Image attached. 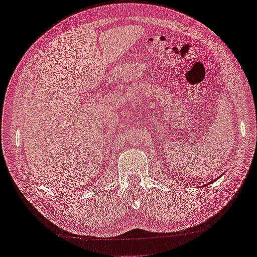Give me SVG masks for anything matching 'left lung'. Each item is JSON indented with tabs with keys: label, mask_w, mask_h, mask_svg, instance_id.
<instances>
[{
	"label": "left lung",
	"mask_w": 257,
	"mask_h": 257,
	"mask_svg": "<svg viewBox=\"0 0 257 257\" xmlns=\"http://www.w3.org/2000/svg\"><path fill=\"white\" fill-rule=\"evenodd\" d=\"M210 183H213V182H210ZM210 183H209V184H210Z\"/></svg>",
	"instance_id": "left-lung-1"
}]
</instances>
